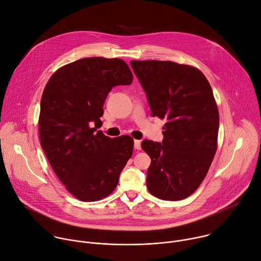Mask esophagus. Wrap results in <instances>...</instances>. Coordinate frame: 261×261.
<instances>
[{"label": "esophagus", "instance_id": "34e87169", "mask_svg": "<svg viewBox=\"0 0 261 261\" xmlns=\"http://www.w3.org/2000/svg\"><path fill=\"white\" fill-rule=\"evenodd\" d=\"M134 147L136 148V150H140V148H141V142H140V140H137V139L134 140Z\"/></svg>", "mask_w": 261, "mask_h": 261}]
</instances>
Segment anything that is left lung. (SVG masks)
Listing matches in <instances>:
<instances>
[{"mask_svg": "<svg viewBox=\"0 0 261 261\" xmlns=\"http://www.w3.org/2000/svg\"><path fill=\"white\" fill-rule=\"evenodd\" d=\"M152 116L165 119L162 142L144 139L151 157L147 190L164 200L190 196L205 177L217 151L219 111L198 69L170 61H131Z\"/></svg>", "mask_w": 261, "mask_h": 261, "instance_id": "8db88e82", "label": "left lung"}]
</instances>
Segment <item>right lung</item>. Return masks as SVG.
I'll use <instances>...</instances> for the list:
<instances>
[{"mask_svg": "<svg viewBox=\"0 0 261 261\" xmlns=\"http://www.w3.org/2000/svg\"><path fill=\"white\" fill-rule=\"evenodd\" d=\"M132 82L123 60L85 58L55 72L43 91L41 146L59 179L82 201H97L113 192L132 156L130 136L113 139L97 131L108 93Z\"/></svg>", "mask_w": 261, "mask_h": 261, "instance_id": "right-lung-1", "label": "right lung"}]
</instances>
